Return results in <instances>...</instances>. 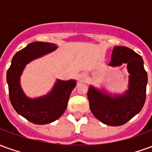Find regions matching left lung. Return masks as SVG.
I'll list each match as a JSON object with an SVG mask.
<instances>
[{"mask_svg": "<svg viewBox=\"0 0 152 152\" xmlns=\"http://www.w3.org/2000/svg\"><path fill=\"white\" fill-rule=\"evenodd\" d=\"M127 63L130 74L129 90L124 95L111 96L90 86L87 94L90 110L98 120L111 126L125 124L140 112L146 100L147 74L142 57L124 46H115L110 66Z\"/></svg>", "mask_w": 152, "mask_h": 152, "instance_id": "obj_1", "label": "left lung"}]
</instances>
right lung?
<instances>
[{"mask_svg":"<svg viewBox=\"0 0 152 152\" xmlns=\"http://www.w3.org/2000/svg\"><path fill=\"white\" fill-rule=\"evenodd\" d=\"M56 48L52 43H30L15 53L7 71L6 79L12 106L18 114L33 124H49L59 118L65 112L70 94L76 86L75 80H58L51 93L37 99H28L23 92L19 78L25 65Z\"/></svg>","mask_w":152,"mask_h":152,"instance_id":"right-lung-1","label":"right lung"}]
</instances>
